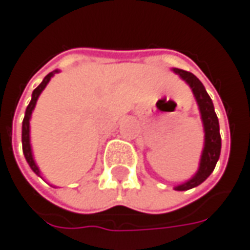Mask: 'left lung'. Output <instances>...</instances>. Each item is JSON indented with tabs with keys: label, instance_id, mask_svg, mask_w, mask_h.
<instances>
[{
	"label": "left lung",
	"instance_id": "left-lung-1",
	"mask_svg": "<svg viewBox=\"0 0 250 250\" xmlns=\"http://www.w3.org/2000/svg\"><path fill=\"white\" fill-rule=\"evenodd\" d=\"M172 72L177 73L178 76L184 82H187L188 86L190 87L197 103V107H199L200 118H202V124H203V130H205V145H203L196 174L190 179H188L187 182L174 188L175 190H188V189L199 187L213 172L217 161L220 159L221 136H220V125H218V118H217L216 111H214L213 101L210 99V96L207 94L203 83L200 82L193 73L187 72L184 69L172 68Z\"/></svg>",
	"mask_w": 250,
	"mask_h": 250
}]
</instances>
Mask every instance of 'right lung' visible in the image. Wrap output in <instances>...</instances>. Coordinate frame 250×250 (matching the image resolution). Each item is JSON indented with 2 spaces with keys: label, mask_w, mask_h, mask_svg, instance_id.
Listing matches in <instances>:
<instances>
[{
  "label": "right lung",
  "mask_w": 250,
  "mask_h": 250,
  "mask_svg": "<svg viewBox=\"0 0 250 250\" xmlns=\"http://www.w3.org/2000/svg\"><path fill=\"white\" fill-rule=\"evenodd\" d=\"M58 72H60V71L55 69L53 72L48 73V75L43 79V82L40 83V84L34 89L33 93H32V100H30L27 108H26L23 122H22V149H23L24 159L27 161V164L30 166L32 171H33L36 175H39V177H40V168L37 167V164H36V161H34L33 150H32V145H30V118H32V112H33L34 107H36V103L39 100L42 91L45 89V86H47L48 82L51 81V78H53L54 75Z\"/></svg>",
  "instance_id": "right-lung-1"
}]
</instances>
